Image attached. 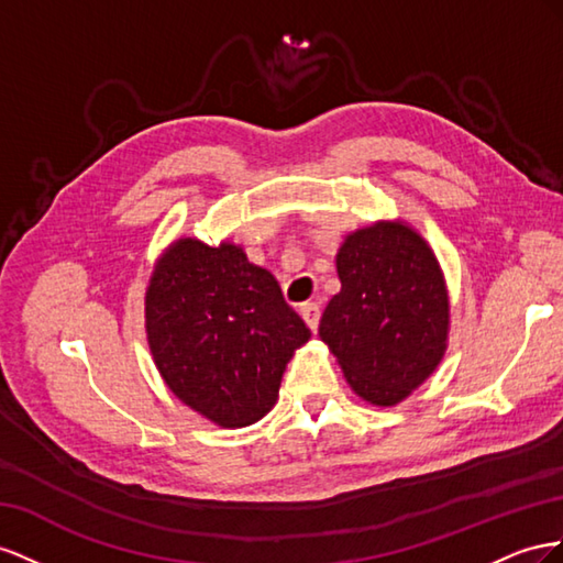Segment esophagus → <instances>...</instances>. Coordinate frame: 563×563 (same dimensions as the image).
<instances>
[{"instance_id": "esophagus-1", "label": "esophagus", "mask_w": 563, "mask_h": 563, "mask_svg": "<svg viewBox=\"0 0 563 563\" xmlns=\"http://www.w3.org/2000/svg\"><path fill=\"white\" fill-rule=\"evenodd\" d=\"M299 313H301V318H303V323L309 325V330L316 332V330H318V323H320V309H318V303H303V307L299 309Z\"/></svg>"}]
</instances>
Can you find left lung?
I'll list each match as a JSON object with an SVG mask.
<instances>
[{"label": "left lung", "instance_id": "obj_1", "mask_svg": "<svg viewBox=\"0 0 563 563\" xmlns=\"http://www.w3.org/2000/svg\"><path fill=\"white\" fill-rule=\"evenodd\" d=\"M334 264L342 290L320 318V340L365 404L398 406L448 349L451 297L437 254L396 219L349 233Z\"/></svg>", "mask_w": 563, "mask_h": 563}]
</instances>
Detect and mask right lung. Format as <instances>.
I'll return each instance as SVG.
<instances>
[{"label":"right lung","mask_w":563,"mask_h":563,"mask_svg":"<svg viewBox=\"0 0 563 563\" xmlns=\"http://www.w3.org/2000/svg\"><path fill=\"white\" fill-rule=\"evenodd\" d=\"M146 336L159 377L184 406L240 429L276 406L285 367L311 330L243 247L179 238L151 273Z\"/></svg>","instance_id":"1"}]
</instances>
